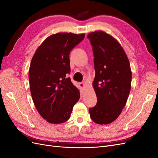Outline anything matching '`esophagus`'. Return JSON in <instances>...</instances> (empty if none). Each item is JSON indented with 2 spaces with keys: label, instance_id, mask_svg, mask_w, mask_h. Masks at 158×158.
<instances>
[{
  "label": "esophagus",
  "instance_id": "esophagus-1",
  "mask_svg": "<svg viewBox=\"0 0 158 158\" xmlns=\"http://www.w3.org/2000/svg\"><path fill=\"white\" fill-rule=\"evenodd\" d=\"M79 85H80V87L81 89H84V87H85V84L84 82H80L79 84Z\"/></svg>",
  "mask_w": 158,
  "mask_h": 158
}]
</instances>
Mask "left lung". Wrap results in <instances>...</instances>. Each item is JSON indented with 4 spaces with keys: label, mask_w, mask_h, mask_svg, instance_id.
<instances>
[{
    "label": "left lung",
    "mask_w": 158,
    "mask_h": 158,
    "mask_svg": "<svg viewBox=\"0 0 158 158\" xmlns=\"http://www.w3.org/2000/svg\"><path fill=\"white\" fill-rule=\"evenodd\" d=\"M88 37L94 51L93 87L98 98L89 113L94 123L108 125L116 120L127 103L131 88V65L122 46L111 35L99 30Z\"/></svg>",
    "instance_id": "obj_1"
}]
</instances>
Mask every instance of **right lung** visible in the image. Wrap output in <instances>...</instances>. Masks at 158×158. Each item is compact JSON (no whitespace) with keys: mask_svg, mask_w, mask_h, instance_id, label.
Here are the masks:
<instances>
[{"mask_svg":"<svg viewBox=\"0 0 158 158\" xmlns=\"http://www.w3.org/2000/svg\"><path fill=\"white\" fill-rule=\"evenodd\" d=\"M85 34L57 33L42 42L33 55L29 70L33 102L40 115L52 124H60L70 117L80 91L72 83L70 51Z\"/></svg>","mask_w":158,"mask_h":158,"instance_id":"1","label":"right lung"}]
</instances>
